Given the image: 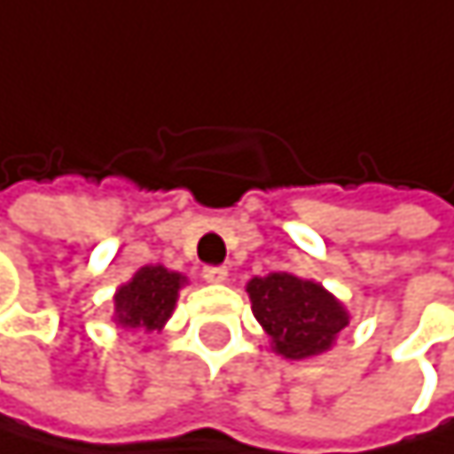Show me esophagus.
<instances>
[{
  "label": "esophagus",
  "instance_id": "obj_1",
  "mask_svg": "<svg viewBox=\"0 0 454 454\" xmlns=\"http://www.w3.org/2000/svg\"><path fill=\"white\" fill-rule=\"evenodd\" d=\"M202 278L211 281V284H222L227 278V268L224 265H206L202 268Z\"/></svg>",
  "mask_w": 454,
  "mask_h": 454
}]
</instances>
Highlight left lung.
Here are the masks:
<instances>
[{
    "label": "left lung",
    "instance_id": "8db88e82",
    "mask_svg": "<svg viewBox=\"0 0 454 454\" xmlns=\"http://www.w3.org/2000/svg\"><path fill=\"white\" fill-rule=\"evenodd\" d=\"M246 289L257 322L273 338V349L289 360L330 349L335 335L349 325L344 306L327 289L292 273L252 278Z\"/></svg>",
    "mask_w": 454,
    "mask_h": 454
}]
</instances>
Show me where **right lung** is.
I'll return each instance as SVG.
<instances>
[{
  "mask_svg": "<svg viewBox=\"0 0 454 454\" xmlns=\"http://www.w3.org/2000/svg\"><path fill=\"white\" fill-rule=\"evenodd\" d=\"M181 284H184V276L162 265H148L137 270L135 278L124 284L116 294L119 325L145 330V333L162 327L173 314Z\"/></svg>",
  "mask_w": 454,
  "mask_h": 454,
  "instance_id": "add662e5",
  "label": "right lung"
}]
</instances>
